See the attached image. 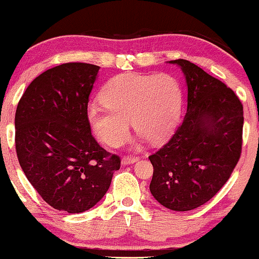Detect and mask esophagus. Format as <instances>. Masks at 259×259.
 <instances>
[{"label": "esophagus", "instance_id": "obj_1", "mask_svg": "<svg viewBox=\"0 0 259 259\" xmlns=\"http://www.w3.org/2000/svg\"><path fill=\"white\" fill-rule=\"evenodd\" d=\"M136 161H137V158H135V156H123V158H122V165L123 166L132 165V163L136 162Z\"/></svg>", "mask_w": 259, "mask_h": 259}]
</instances>
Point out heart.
<instances>
[{
	"label": "heart",
	"instance_id": "obj_1",
	"mask_svg": "<svg viewBox=\"0 0 259 259\" xmlns=\"http://www.w3.org/2000/svg\"><path fill=\"white\" fill-rule=\"evenodd\" d=\"M104 105L91 106L88 120L97 136L110 147L127 139L134 130L150 142H161L178 120L182 105L179 83L171 75L120 74L100 93Z\"/></svg>",
	"mask_w": 259,
	"mask_h": 259
}]
</instances>
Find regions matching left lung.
I'll return each mask as SVG.
<instances>
[{
	"label": "left lung",
	"instance_id": "8db88e82",
	"mask_svg": "<svg viewBox=\"0 0 259 259\" xmlns=\"http://www.w3.org/2000/svg\"><path fill=\"white\" fill-rule=\"evenodd\" d=\"M181 67L188 107L175 135L149 156L154 172L149 190L176 211L198 208L230 179L243 145V104L224 82L186 60Z\"/></svg>",
	"mask_w": 259,
	"mask_h": 259
}]
</instances>
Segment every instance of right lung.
<instances>
[{
    "label": "right lung",
    "mask_w": 259,
    "mask_h": 259,
    "mask_svg": "<svg viewBox=\"0 0 259 259\" xmlns=\"http://www.w3.org/2000/svg\"><path fill=\"white\" fill-rule=\"evenodd\" d=\"M98 65L64 63L35 77L15 112V149L28 182L57 210L97 204L110 188L119 156L91 133L87 106Z\"/></svg>",
    "instance_id": "right-lung-1"
}]
</instances>
